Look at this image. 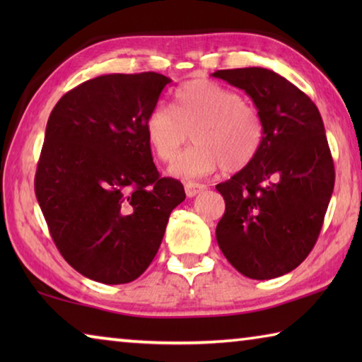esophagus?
<instances>
[{
	"instance_id": "obj_1",
	"label": "esophagus",
	"mask_w": 362,
	"mask_h": 362,
	"mask_svg": "<svg viewBox=\"0 0 362 362\" xmlns=\"http://www.w3.org/2000/svg\"><path fill=\"white\" fill-rule=\"evenodd\" d=\"M206 187L201 185V183H196V182H188L185 183V193L188 198H193V196H196L198 193L203 192Z\"/></svg>"
}]
</instances>
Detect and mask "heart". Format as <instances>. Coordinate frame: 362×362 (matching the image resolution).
Masks as SVG:
<instances>
[{"label":"heart","instance_id":"b5f03b06","mask_svg":"<svg viewBox=\"0 0 362 362\" xmlns=\"http://www.w3.org/2000/svg\"><path fill=\"white\" fill-rule=\"evenodd\" d=\"M188 132L195 145L170 166V174L182 179H199L220 166L228 173L246 168L265 136L259 110L236 90L209 79L182 84L173 108L156 105L146 116V139L164 163L175 158Z\"/></svg>","mask_w":362,"mask_h":362}]
</instances>
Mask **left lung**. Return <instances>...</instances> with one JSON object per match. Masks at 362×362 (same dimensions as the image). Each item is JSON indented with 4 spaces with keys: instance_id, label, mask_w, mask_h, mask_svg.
<instances>
[{
    "instance_id": "8db88e82",
    "label": "left lung",
    "mask_w": 362,
    "mask_h": 362,
    "mask_svg": "<svg viewBox=\"0 0 362 362\" xmlns=\"http://www.w3.org/2000/svg\"><path fill=\"white\" fill-rule=\"evenodd\" d=\"M212 75L252 99L265 129L259 155L216 187L225 199L218 247L244 276H283L311 252L334 192V161L320 110L272 70L249 66Z\"/></svg>"
}]
</instances>
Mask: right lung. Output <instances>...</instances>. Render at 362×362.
Listing matches in <instances>:
<instances>
[{"label":"right lung","mask_w":362,"mask_h":362,"mask_svg":"<svg viewBox=\"0 0 362 362\" xmlns=\"http://www.w3.org/2000/svg\"><path fill=\"white\" fill-rule=\"evenodd\" d=\"M169 83L155 71L97 76L69 90L47 119L36 199L59 252L97 283L137 279L185 199L179 180L159 175L145 132Z\"/></svg>","instance_id":"add662e5"}]
</instances>
